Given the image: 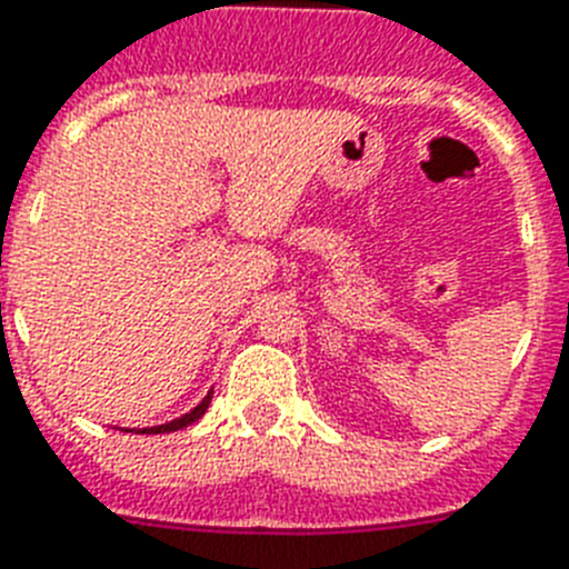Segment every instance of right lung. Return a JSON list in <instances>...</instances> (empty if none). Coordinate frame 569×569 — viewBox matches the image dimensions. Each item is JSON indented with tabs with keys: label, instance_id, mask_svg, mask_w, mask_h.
<instances>
[{
	"label": "right lung",
	"instance_id": "1",
	"mask_svg": "<svg viewBox=\"0 0 569 569\" xmlns=\"http://www.w3.org/2000/svg\"><path fill=\"white\" fill-rule=\"evenodd\" d=\"M212 400V391H207V397L201 400V403L196 406V409H189L187 415H180V418L169 420V423H160V427H142V429H124V432H142V436H160V432H178V429L189 427V423H196L201 415L207 412V406H210Z\"/></svg>",
	"mask_w": 569,
	"mask_h": 569
}]
</instances>
